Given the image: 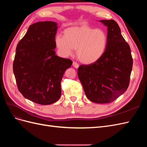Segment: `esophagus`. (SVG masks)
Instances as JSON below:
<instances>
[{"instance_id":"34e87169","label":"esophagus","mask_w":147,"mask_h":147,"mask_svg":"<svg viewBox=\"0 0 147 147\" xmlns=\"http://www.w3.org/2000/svg\"><path fill=\"white\" fill-rule=\"evenodd\" d=\"M73 66L75 68V69H77L78 67H79V64H78L76 62H74L73 63Z\"/></svg>"}]
</instances>
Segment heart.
Wrapping results in <instances>:
<instances>
[{
    "label": "heart",
    "mask_w": 147,
    "mask_h": 147,
    "mask_svg": "<svg viewBox=\"0 0 147 147\" xmlns=\"http://www.w3.org/2000/svg\"><path fill=\"white\" fill-rule=\"evenodd\" d=\"M55 45L63 56L72 55L74 50L78 60L91 64L103 56L108 45V35L105 30L87 25L73 26L65 29L63 35L55 37Z\"/></svg>",
    "instance_id": "heart-1"
}]
</instances>
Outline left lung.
Wrapping results in <instances>:
<instances>
[{
	"instance_id": "1",
	"label": "left lung",
	"mask_w": 147,
	"mask_h": 147,
	"mask_svg": "<svg viewBox=\"0 0 147 147\" xmlns=\"http://www.w3.org/2000/svg\"><path fill=\"white\" fill-rule=\"evenodd\" d=\"M99 21L107 27L106 51L96 63L80 65L78 76L89 100L107 104L127 90L133 61L130 47L122 36L117 22L113 20Z\"/></svg>"
}]
</instances>
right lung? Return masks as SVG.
Instances as JSON below:
<instances>
[{"instance_id":"add662e5","label":"right lung","mask_w":147,"mask_h":147,"mask_svg":"<svg viewBox=\"0 0 147 147\" xmlns=\"http://www.w3.org/2000/svg\"><path fill=\"white\" fill-rule=\"evenodd\" d=\"M57 24L37 22L29 26L18 43L13 69L18 90L25 98L50 105L61 95V82L72 61L56 55Z\"/></svg>"}]
</instances>
